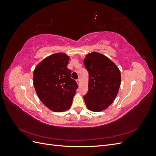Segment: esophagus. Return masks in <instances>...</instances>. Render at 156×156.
I'll list each match as a JSON object with an SVG mask.
<instances>
[{
	"instance_id": "1",
	"label": "esophagus",
	"mask_w": 156,
	"mask_h": 156,
	"mask_svg": "<svg viewBox=\"0 0 156 156\" xmlns=\"http://www.w3.org/2000/svg\"><path fill=\"white\" fill-rule=\"evenodd\" d=\"M76 82H77V83L79 84H79H80V83H81V81H80V80L79 79H77L76 80Z\"/></svg>"
}]
</instances>
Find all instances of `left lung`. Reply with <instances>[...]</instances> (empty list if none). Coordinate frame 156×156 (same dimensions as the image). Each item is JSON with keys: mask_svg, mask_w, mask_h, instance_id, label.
I'll return each mask as SVG.
<instances>
[{"mask_svg": "<svg viewBox=\"0 0 156 156\" xmlns=\"http://www.w3.org/2000/svg\"><path fill=\"white\" fill-rule=\"evenodd\" d=\"M84 65L89 75L84 102L89 110L101 111L111 104L119 92L120 70L109 58L96 52L86 56Z\"/></svg>", "mask_w": 156, "mask_h": 156, "instance_id": "8db88e82", "label": "left lung"}]
</instances>
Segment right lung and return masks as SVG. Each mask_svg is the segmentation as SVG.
<instances>
[{"instance_id":"obj_1","label":"right lung","mask_w":156,"mask_h":156,"mask_svg":"<svg viewBox=\"0 0 156 156\" xmlns=\"http://www.w3.org/2000/svg\"><path fill=\"white\" fill-rule=\"evenodd\" d=\"M69 57L56 53L45 58L37 66L33 74V84L41 101L50 110L62 112L68 109L78 84L71 78L67 68Z\"/></svg>"}]
</instances>
